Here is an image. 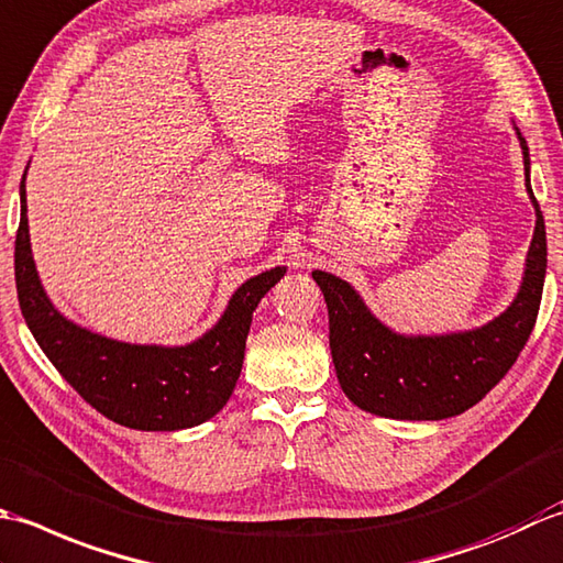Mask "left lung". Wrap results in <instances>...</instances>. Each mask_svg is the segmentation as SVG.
<instances>
[{"instance_id": "obj_1", "label": "left lung", "mask_w": 563, "mask_h": 563, "mask_svg": "<svg viewBox=\"0 0 563 563\" xmlns=\"http://www.w3.org/2000/svg\"><path fill=\"white\" fill-rule=\"evenodd\" d=\"M518 137L537 223L520 291L496 320L452 335L406 338L376 320L347 282L313 272L328 303L332 364L354 406L394 420L452 418L476 406L518 360L534 328L547 274L544 216L530 187V151L520 131Z\"/></svg>"}]
</instances>
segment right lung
Instances as JSON below:
<instances>
[{"instance_id": "right-lung-1", "label": "right lung", "mask_w": 563, "mask_h": 563, "mask_svg": "<svg viewBox=\"0 0 563 563\" xmlns=\"http://www.w3.org/2000/svg\"><path fill=\"white\" fill-rule=\"evenodd\" d=\"M14 247L19 306L29 330L57 372L101 416L133 430H185L211 420L231 398L243 369L245 340L260 298L286 267L247 279L221 320L185 347L129 345L75 325L55 311L31 257L26 175Z\"/></svg>"}]
</instances>
